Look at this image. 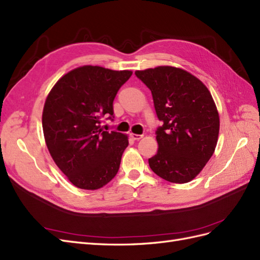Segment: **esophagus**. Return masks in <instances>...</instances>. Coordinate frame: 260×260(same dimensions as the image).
<instances>
[{
	"mask_svg": "<svg viewBox=\"0 0 260 260\" xmlns=\"http://www.w3.org/2000/svg\"><path fill=\"white\" fill-rule=\"evenodd\" d=\"M131 138L133 139V140H137V141H138V140H140V139H142L143 138V136L142 135H135V133H131Z\"/></svg>",
	"mask_w": 260,
	"mask_h": 260,
	"instance_id": "34e87169",
	"label": "esophagus"
}]
</instances>
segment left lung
<instances>
[{"label":"left lung","mask_w":260,"mask_h":260,"mask_svg":"<svg viewBox=\"0 0 260 260\" xmlns=\"http://www.w3.org/2000/svg\"><path fill=\"white\" fill-rule=\"evenodd\" d=\"M151 90L163 124L155 135L157 153L149 158L157 176L175 184L190 181L212 156L220 129L213 98L200 80L185 70L157 67L137 71Z\"/></svg>","instance_id":"left-lung-1"}]
</instances>
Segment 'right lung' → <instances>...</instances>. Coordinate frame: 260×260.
<instances>
[{
  "label": "right lung",
  "instance_id": "obj_1",
  "mask_svg": "<svg viewBox=\"0 0 260 260\" xmlns=\"http://www.w3.org/2000/svg\"><path fill=\"white\" fill-rule=\"evenodd\" d=\"M131 75L84 66L62 76L47 97L43 113L47 147L78 188L100 189L118 173L128 137L104 131L101 123L104 117L113 120L115 97Z\"/></svg>",
  "mask_w": 260,
  "mask_h": 260
}]
</instances>
